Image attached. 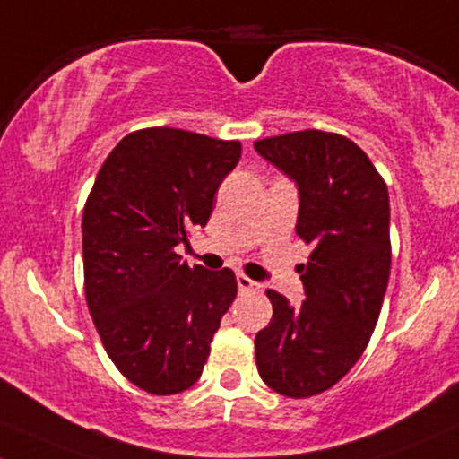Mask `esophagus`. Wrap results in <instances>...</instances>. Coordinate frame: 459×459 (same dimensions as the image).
<instances>
[{"instance_id": "34e87169", "label": "esophagus", "mask_w": 459, "mask_h": 459, "mask_svg": "<svg viewBox=\"0 0 459 459\" xmlns=\"http://www.w3.org/2000/svg\"><path fill=\"white\" fill-rule=\"evenodd\" d=\"M238 287L239 291H259V283H255L253 279H248L246 274H238Z\"/></svg>"}]
</instances>
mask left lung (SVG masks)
<instances>
[{
    "mask_svg": "<svg viewBox=\"0 0 459 459\" xmlns=\"http://www.w3.org/2000/svg\"><path fill=\"white\" fill-rule=\"evenodd\" d=\"M255 150L296 180V235L311 244L300 265L305 300L291 307L268 290L272 320L255 337L264 384L290 399L333 387L368 346L390 279V198L364 150L325 130L255 141Z\"/></svg>",
    "mask_w": 459,
    "mask_h": 459,
    "instance_id": "obj_1",
    "label": "left lung"
}]
</instances>
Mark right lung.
<instances>
[{
    "instance_id": "add662e5",
    "label": "right lung",
    "mask_w": 459,
    "mask_h": 459,
    "mask_svg": "<svg viewBox=\"0 0 459 459\" xmlns=\"http://www.w3.org/2000/svg\"><path fill=\"white\" fill-rule=\"evenodd\" d=\"M239 141L134 130L100 168L82 213L84 294L100 340L130 384L156 396L200 379L235 272L189 268L176 246L204 226Z\"/></svg>"
}]
</instances>
